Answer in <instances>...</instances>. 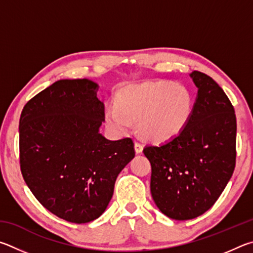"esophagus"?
I'll return each instance as SVG.
<instances>
[{"label": "esophagus", "mask_w": 253, "mask_h": 253, "mask_svg": "<svg viewBox=\"0 0 253 253\" xmlns=\"http://www.w3.org/2000/svg\"><path fill=\"white\" fill-rule=\"evenodd\" d=\"M134 149H135V152L139 154V153L142 152V150H143V145L141 144L140 142H135V143H134Z\"/></svg>", "instance_id": "34e87169"}]
</instances>
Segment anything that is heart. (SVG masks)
Here are the masks:
<instances>
[{
  "instance_id": "b5f03b06",
  "label": "heart",
  "mask_w": 253,
  "mask_h": 253,
  "mask_svg": "<svg viewBox=\"0 0 253 253\" xmlns=\"http://www.w3.org/2000/svg\"><path fill=\"white\" fill-rule=\"evenodd\" d=\"M193 111V97L187 87L170 81L145 82L121 88L115 106L104 113L108 126L124 133L138 121L144 139L161 143L180 134Z\"/></svg>"
}]
</instances>
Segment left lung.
Masks as SVG:
<instances>
[{
    "label": "left lung",
    "instance_id": "1",
    "mask_svg": "<svg viewBox=\"0 0 253 253\" xmlns=\"http://www.w3.org/2000/svg\"><path fill=\"white\" fill-rule=\"evenodd\" d=\"M196 102L183 131L161 145H147L151 194L163 214L190 220L218 200L236 167L237 120L231 102L213 79L193 71Z\"/></svg>",
    "mask_w": 253,
    "mask_h": 253
}]
</instances>
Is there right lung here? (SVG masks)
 <instances>
[{"mask_svg":"<svg viewBox=\"0 0 253 253\" xmlns=\"http://www.w3.org/2000/svg\"><path fill=\"white\" fill-rule=\"evenodd\" d=\"M99 84L60 80L25 104L20 118V163L25 183L53 214L72 223L99 218L114 183L134 158V143L100 133L104 104Z\"/></svg>","mask_w":253,"mask_h":253,"instance_id":"obj_1","label":"right lung"}]
</instances>
